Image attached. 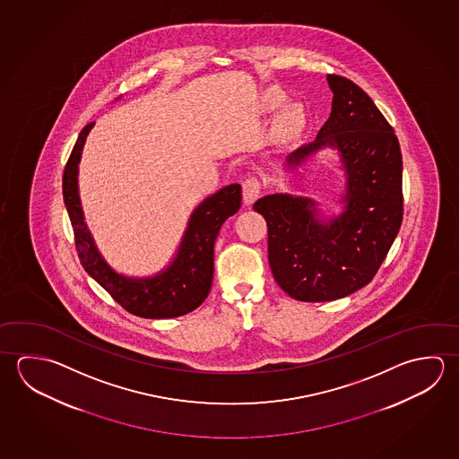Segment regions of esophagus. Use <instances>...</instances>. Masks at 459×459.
Returning a JSON list of instances; mask_svg holds the SVG:
<instances>
[{
    "label": "esophagus",
    "instance_id": "obj_1",
    "mask_svg": "<svg viewBox=\"0 0 459 459\" xmlns=\"http://www.w3.org/2000/svg\"><path fill=\"white\" fill-rule=\"evenodd\" d=\"M241 186H243V203L247 206L253 204L257 196H259V194H261L259 180L257 178H247Z\"/></svg>",
    "mask_w": 459,
    "mask_h": 459
}]
</instances>
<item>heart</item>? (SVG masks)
Wrapping results in <instances>:
<instances>
[{"instance_id":"obj_1","label":"heart","mask_w":459,"mask_h":459,"mask_svg":"<svg viewBox=\"0 0 459 459\" xmlns=\"http://www.w3.org/2000/svg\"><path fill=\"white\" fill-rule=\"evenodd\" d=\"M287 105V97L281 91H269L265 95L267 109H281ZM305 124V113L299 106H291L287 113L281 116V134L283 137H295Z\"/></svg>"}]
</instances>
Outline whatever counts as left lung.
I'll return each instance as SVG.
<instances>
[{
	"mask_svg": "<svg viewBox=\"0 0 459 459\" xmlns=\"http://www.w3.org/2000/svg\"><path fill=\"white\" fill-rule=\"evenodd\" d=\"M332 111L317 137L290 154L297 170L333 150L345 178L338 212L309 196L265 195L253 210L267 222L273 279L298 301H332L368 285L384 263L403 221L402 152L392 126L369 95L327 75Z\"/></svg>",
	"mask_w": 459,
	"mask_h": 459,
	"instance_id": "obj_1",
	"label": "left lung"
}]
</instances>
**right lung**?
<instances>
[{"label":"right lung","mask_w":459,"mask_h":459,"mask_svg":"<svg viewBox=\"0 0 459 459\" xmlns=\"http://www.w3.org/2000/svg\"><path fill=\"white\" fill-rule=\"evenodd\" d=\"M95 122L82 130L65 164L63 196L83 269L129 313L146 319H170L192 313L210 293L214 273V241L227 219L241 206L238 184L219 188L190 214L178 251L168 265L152 275L135 277L116 271L98 248L85 222L79 192V164Z\"/></svg>","instance_id":"obj_1"}]
</instances>
